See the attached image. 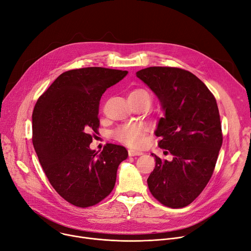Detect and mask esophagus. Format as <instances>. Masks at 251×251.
<instances>
[{"mask_svg":"<svg viewBox=\"0 0 251 251\" xmlns=\"http://www.w3.org/2000/svg\"><path fill=\"white\" fill-rule=\"evenodd\" d=\"M143 155L142 152L139 151H134V150H128V156L129 157H134V156H141Z\"/></svg>","mask_w":251,"mask_h":251,"instance_id":"esophagus-1","label":"esophagus"}]
</instances>
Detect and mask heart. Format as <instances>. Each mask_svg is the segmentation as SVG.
<instances>
[{
    "mask_svg": "<svg viewBox=\"0 0 251 251\" xmlns=\"http://www.w3.org/2000/svg\"><path fill=\"white\" fill-rule=\"evenodd\" d=\"M128 97H145L150 101V94L145 89H136L131 91ZM113 138L130 148H140L145 143V130L144 127L135 125L127 124L117 127L112 132Z\"/></svg>",
    "mask_w": 251,
    "mask_h": 251,
    "instance_id": "1",
    "label": "heart"
}]
</instances>
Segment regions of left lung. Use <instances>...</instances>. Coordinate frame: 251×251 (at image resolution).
I'll list each match as a JSON object with an SVG mask.
<instances>
[{
  "instance_id": "obj_1",
  "label": "left lung",
  "mask_w": 251,
  "mask_h": 251,
  "mask_svg": "<svg viewBox=\"0 0 251 251\" xmlns=\"http://www.w3.org/2000/svg\"><path fill=\"white\" fill-rule=\"evenodd\" d=\"M160 101L158 146L171 160L154 153L156 166L147 179L151 194L169 208L193 202L208 184L222 147V126L214 95L197 76L170 67L136 73Z\"/></svg>"
}]
</instances>
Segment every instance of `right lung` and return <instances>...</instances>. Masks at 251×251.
<instances>
[{"label": "right lung", "mask_w": 251, "mask_h": 251, "mask_svg": "<svg viewBox=\"0 0 251 251\" xmlns=\"http://www.w3.org/2000/svg\"><path fill=\"white\" fill-rule=\"evenodd\" d=\"M127 71L99 67L63 73L37 100L32 113V143L40 165L56 193L80 208L105 199L114 187L119 165L127 158L123 146L90 149L99 126V101Z\"/></svg>", "instance_id": "right-lung-1"}]
</instances>
